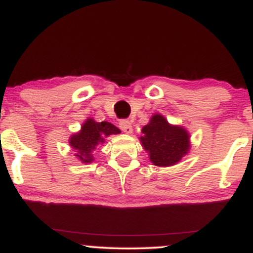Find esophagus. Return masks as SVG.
I'll return each mask as SVG.
<instances>
[{"label":"esophagus","instance_id":"34e87169","mask_svg":"<svg viewBox=\"0 0 253 253\" xmlns=\"http://www.w3.org/2000/svg\"><path fill=\"white\" fill-rule=\"evenodd\" d=\"M119 125H120V128L123 129L125 133H127V134L132 133V130H133L132 124H130L129 121L127 120V119H123V120H120V123H119Z\"/></svg>","mask_w":253,"mask_h":253}]
</instances>
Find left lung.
<instances>
[{"label":"left lung","instance_id":"left-lung-1","mask_svg":"<svg viewBox=\"0 0 253 253\" xmlns=\"http://www.w3.org/2000/svg\"><path fill=\"white\" fill-rule=\"evenodd\" d=\"M140 140L157 167H169L181 161L189 150V135L182 127L171 126L159 114H155L143 128Z\"/></svg>","mask_w":253,"mask_h":253}]
</instances>
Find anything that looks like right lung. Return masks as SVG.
<instances>
[{"label":"right lung","mask_w":253,"mask_h":253,"mask_svg":"<svg viewBox=\"0 0 253 253\" xmlns=\"http://www.w3.org/2000/svg\"><path fill=\"white\" fill-rule=\"evenodd\" d=\"M118 133H120V129L110 123H96L92 119H88L83 124L81 132L71 136L70 145L74 150L77 151L76 156L83 163H90L92 161L91 152L95 150L96 145L103 143L104 136Z\"/></svg>","instance_id":"1"}]
</instances>
